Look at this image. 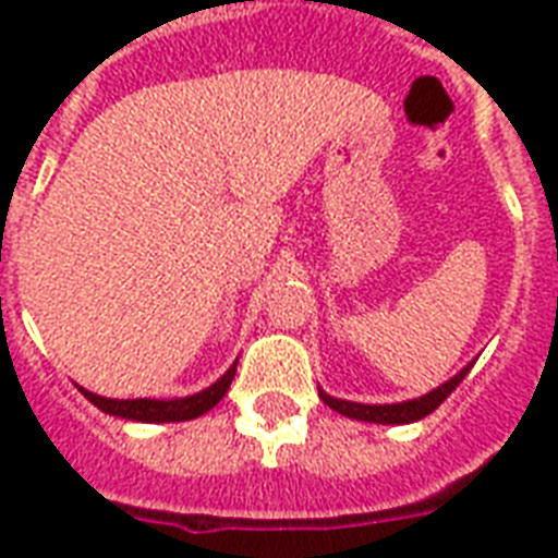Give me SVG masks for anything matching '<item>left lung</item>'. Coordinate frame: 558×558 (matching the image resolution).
<instances>
[{
  "label": "left lung",
  "instance_id": "left-lung-1",
  "mask_svg": "<svg viewBox=\"0 0 558 558\" xmlns=\"http://www.w3.org/2000/svg\"><path fill=\"white\" fill-rule=\"evenodd\" d=\"M469 369H472V364L465 366L463 373H457L451 381H445L442 387H436L434 392H427L422 399L401 401V404H357V401L331 399V396H326L323 390H319V399L326 401L328 408L338 410V413H343V416L349 418L378 422V425H408V422H416V418H425L427 413H434V410L457 390V384L463 381L465 375H469Z\"/></svg>",
  "mask_w": 558,
  "mask_h": 558
}]
</instances>
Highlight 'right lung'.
<instances>
[{"label": "right lung", "mask_w": 558, "mask_h": 558, "mask_svg": "<svg viewBox=\"0 0 558 558\" xmlns=\"http://www.w3.org/2000/svg\"><path fill=\"white\" fill-rule=\"evenodd\" d=\"M232 378H235V364L227 369V375L215 381L209 390L197 392V396H189V399H174V401H157V399H104V396H95V392H86V399L93 401L95 408L110 413V416L133 418V422H185V418L203 416L206 410H211L218 404L227 390H230Z\"/></svg>", "instance_id": "1"}]
</instances>
